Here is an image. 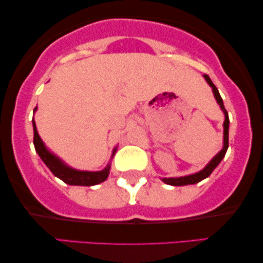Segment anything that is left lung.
Masks as SVG:
<instances>
[{"instance_id": "left-lung-1", "label": "left lung", "mask_w": 263, "mask_h": 263, "mask_svg": "<svg viewBox=\"0 0 263 263\" xmlns=\"http://www.w3.org/2000/svg\"><path fill=\"white\" fill-rule=\"evenodd\" d=\"M203 78L206 79V81L208 82V85L211 86L212 89H213V93H214V97L215 99H217V102L219 105H220L222 112L225 115V121H224V146H222V149L219 152L217 156H215L213 159H212L210 163L206 165V167L203 168V170H201L199 172H196V174H193V175H189V176H184V177H177V178H161L163 179V182L166 183V184H170V185H188V184H195V183H199L202 181V179L207 178L208 176H210L212 172L215 167L218 166L219 163L222 160V158L225 157L226 154V151L229 148V124H230V121H229V114L228 111H226L225 106H224V103H222V99L220 95H219V91L218 88L215 87V85L212 82V80L208 77L207 74L203 75Z\"/></svg>"}]
</instances>
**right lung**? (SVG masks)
I'll use <instances>...</instances> for the list:
<instances>
[{
  "label": "right lung",
  "instance_id": "right-lung-1",
  "mask_svg": "<svg viewBox=\"0 0 263 263\" xmlns=\"http://www.w3.org/2000/svg\"><path fill=\"white\" fill-rule=\"evenodd\" d=\"M37 110L35 107L34 111ZM33 123V143L35 152L38 153V156L41 157V159L44 161V164L50 168V171L52 172L56 177L62 179L64 183L70 185H96L99 184L105 181L109 176L110 171V164H107V166L102 171H79L75 168H71L63 163L59 157H56L55 154H52L50 151L46 148L44 142L42 141L41 136L38 135L37 128H35L34 120H32ZM116 152V148L114 149L112 156Z\"/></svg>",
  "mask_w": 263,
  "mask_h": 263
}]
</instances>
